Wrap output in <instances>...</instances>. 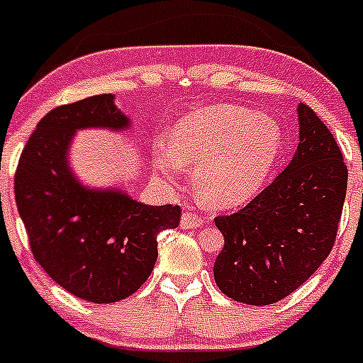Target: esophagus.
<instances>
[{
  "label": "esophagus",
  "mask_w": 363,
  "mask_h": 363,
  "mask_svg": "<svg viewBox=\"0 0 363 363\" xmlns=\"http://www.w3.org/2000/svg\"><path fill=\"white\" fill-rule=\"evenodd\" d=\"M203 225L202 216L193 214V212H184L181 219V226L184 230H193V228H200Z\"/></svg>",
  "instance_id": "obj_1"
}]
</instances>
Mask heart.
Returning a JSON list of instances; mask_svg holds the SVG:
<instances>
[{"instance_id": "heart-1", "label": "heart", "mask_w": 363, "mask_h": 363, "mask_svg": "<svg viewBox=\"0 0 363 363\" xmlns=\"http://www.w3.org/2000/svg\"><path fill=\"white\" fill-rule=\"evenodd\" d=\"M281 151L283 130L272 117L233 105H208L175 124L172 144L155 149V164L168 181H177L182 167H193L203 202L230 208L258 195Z\"/></svg>"}]
</instances>
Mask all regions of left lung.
<instances>
[{"label": "left lung", "mask_w": 363, "mask_h": 363, "mask_svg": "<svg viewBox=\"0 0 363 363\" xmlns=\"http://www.w3.org/2000/svg\"><path fill=\"white\" fill-rule=\"evenodd\" d=\"M298 145L288 167L250 203L214 219L225 246L214 263L219 290L269 306L302 286L330 255L346 199L347 168L330 130L300 104Z\"/></svg>", "instance_id": "8db88e82"}]
</instances>
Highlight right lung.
I'll list each match as a JSON object with an SVG mask.
<instances>
[{"instance_id": "1", "label": "right lung", "mask_w": 363, "mask_h": 363, "mask_svg": "<svg viewBox=\"0 0 363 363\" xmlns=\"http://www.w3.org/2000/svg\"><path fill=\"white\" fill-rule=\"evenodd\" d=\"M113 94L50 111L36 124L16 172V203L42 269L79 298L112 303L133 295L158 258V233L177 228L179 205H145L119 188L93 189L69 164L73 135L130 130Z\"/></svg>"}]
</instances>
